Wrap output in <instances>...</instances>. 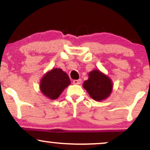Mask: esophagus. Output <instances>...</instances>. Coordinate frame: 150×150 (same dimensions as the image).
Wrapping results in <instances>:
<instances>
[{
  "instance_id": "obj_1",
  "label": "esophagus",
  "mask_w": 150,
  "mask_h": 150,
  "mask_svg": "<svg viewBox=\"0 0 150 150\" xmlns=\"http://www.w3.org/2000/svg\"><path fill=\"white\" fill-rule=\"evenodd\" d=\"M81 83H82V80L81 79L73 80V84H75V85H80Z\"/></svg>"
}]
</instances>
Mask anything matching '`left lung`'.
<instances>
[{"label":"left lung","instance_id":"8db88e82","mask_svg":"<svg viewBox=\"0 0 150 150\" xmlns=\"http://www.w3.org/2000/svg\"><path fill=\"white\" fill-rule=\"evenodd\" d=\"M83 87L94 100L99 101L108 98L112 92V81L99 70L89 73V78L84 82Z\"/></svg>","mask_w":150,"mask_h":150}]
</instances>
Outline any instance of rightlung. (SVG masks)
<instances>
[{
	"label": "right lung",
	"instance_id": "obj_1",
	"mask_svg": "<svg viewBox=\"0 0 150 150\" xmlns=\"http://www.w3.org/2000/svg\"><path fill=\"white\" fill-rule=\"evenodd\" d=\"M70 84L69 77L61 68H53L43 76L40 90L50 99H56Z\"/></svg>",
	"mask_w": 150,
	"mask_h": 150
}]
</instances>
